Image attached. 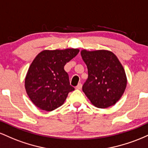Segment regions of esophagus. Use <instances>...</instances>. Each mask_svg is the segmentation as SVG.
Instances as JSON below:
<instances>
[{"instance_id":"esophagus-1","label":"esophagus","mask_w":148,"mask_h":148,"mask_svg":"<svg viewBox=\"0 0 148 148\" xmlns=\"http://www.w3.org/2000/svg\"><path fill=\"white\" fill-rule=\"evenodd\" d=\"M81 88H82V84H81V83H80V84H79L77 85V86H76V90H80Z\"/></svg>"}]
</instances>
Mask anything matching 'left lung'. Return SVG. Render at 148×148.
<instances>
[{"label": "left lung", "instance_id": "left-lung-1", "mask_svg": "<svg viewBox=\"0 0 148 148\" xmlns=\"http://www.w3.org/2000/svg\"><path fill=\"white\" fill-rule=\"evenodd\" d=\"M88 67V77L82 90L97 108L113 106L121 98L127 87V76L123 66L111 51H81Z\"/></svg>", "mask_w": 148, "mask_h": 148}]
</instances>
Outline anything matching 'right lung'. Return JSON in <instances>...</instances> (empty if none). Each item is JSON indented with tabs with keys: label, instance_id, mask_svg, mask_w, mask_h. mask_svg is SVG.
<instances>
[{
	"label": "right lung",
	"instance_id": "obj_1",
	"mask_svg": "<svg viewBox=\"0 0 148 148\" xmlns=\"http://www.w3.org/2000/svg\"><path fill=\"white\" fill-rule=\"evenodd\" d=\"M79 52L78 49L44 50L30 64L25 78L28 97L40 109L52 111L62 106L69 92V76L64 66Z\"/></svg>",
	"mask_w": 148,
	"mask_h": 148
}]
</instances>
